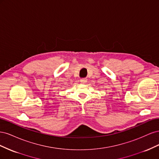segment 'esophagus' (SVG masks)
<instances>
[{
    "instance_id": "obj_1",
    "label": "esophagus",
    "mask_w": 159,
    "mask_h": 159,
    "mask_svg": "<svg viewBox=\"0 0 159 159\" xmlns=\"http://www.w3.org/2000/svg\"><path fill=\"white\" fill-rule=\"evenodd\" d=\"M80 82H81V84H85L86 82H87V79H85V78L81 79L80 80Z\"/></svg>"
}]
</instances>
